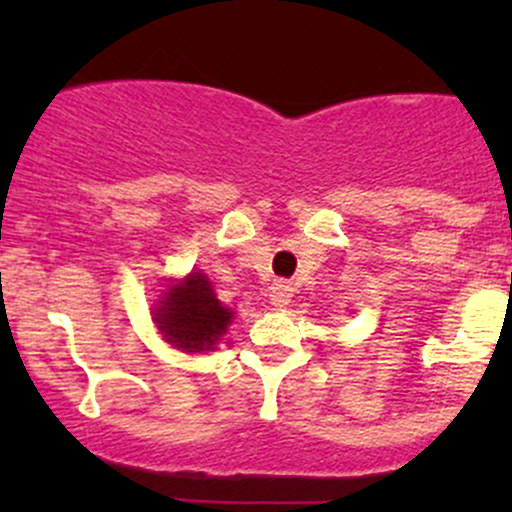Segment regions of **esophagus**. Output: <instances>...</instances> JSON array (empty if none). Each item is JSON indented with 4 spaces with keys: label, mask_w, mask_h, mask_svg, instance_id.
Instances as JSON below:
<instances>
[{
    "label": "esophagus",
    "mask_w": 512,
    "mask_h": 512,
    "mask_svg": "<svg viewBox=\"0 0 512 512\" xmlns=\"http://www.w3.org/2000/svg\"><path fill=\"white\" fill-rule=\"evenodd\" d=\"M293 298V286L289 281H274L269 286V301H272L274 308H286Z\"/></svg>",
    "instance_id": "1"
}]
</instances>
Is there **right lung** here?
<instances>
[{"label":"right lung","instance_id":"obj_1","mask_svg":"<svg viewBox=\"0 0 512 512\" xmlns=\"http://www.w3.org/2000/svg\"><path fill=\"white\" fill-rule=\"evenodd\" d=\"M154 322L175 349L199 354L219 344L233 322V310L223 308L207 276L190 272L163 291L158 308H154Z\"/></svg>","mask_w":512,"mask_h":512}]
</instances>
